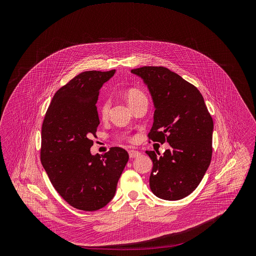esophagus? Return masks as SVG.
Returning a JSON list of instances; mask_svg holds the SVG:
<instances>
[{"mask_svg":"<svg viewBox=\"0 0 256 256\" xmlns=\"http://www.w3.org/2000/svg\"><path fill=\"white\" fill-rule=\"evenodd\" d=\"M129 156L130 158H137V156H139L141 154H140V152H138V150H130L129 152Z\"/></svg>","mask_w":256,"mask_h":256,"instance_id":"1","label":"esophagus"}]
</instances>
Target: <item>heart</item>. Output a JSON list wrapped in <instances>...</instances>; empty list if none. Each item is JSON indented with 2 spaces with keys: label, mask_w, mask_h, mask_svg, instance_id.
I'll use <instances>...</instances> for the list:
<instances>
[{
  "label": "heart",
  "mask_w": 256,
  "mask_h": 256,
  "mask_svg": "<svg viewBox=\"0 0 256 256\" xmlns=\"http://www.w3.org/2000/svg\"><path fill=\"white\" fill-rule=\"evenodd\" d=\"M126 98L127 102L130 104H132L133 102L141 100V98H146V96L144 94L143 92H141L138 88H129L126 92ZM110 108V100H104L98 106V114L102 118H106L108 115V111Z\"/></svg>",
  "instance_id": "b5f03b06"
}]
</instances>
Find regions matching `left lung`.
<instances>
[{
    "mask_svg": "<svg viewBox=\"0 0 256 256\" xmlns=\"http://www.w3.org/2000/svg\"><path fill=\"white\" fill-rule=\"evenodd\" d=\"M131 73L143 78L156 108L148 139L170 146L162 156L146 150L154 164L150 190L160 199H182L196 189L210 166L212 116L198 88L168 68L145 66Z\"/></svg>",
    "mask_w": 256,
    "mask_h": 256,
    "instance_id": "1",
    "label": "left lung"
}]
</instances>
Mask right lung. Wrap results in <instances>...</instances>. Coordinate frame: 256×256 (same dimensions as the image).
Wrapping results in <instances>:
<instances>
[{
	"label": "right lung",
	"mask_w": 256,
	"mask_h": 256,
	"mask_svg": "<svg viewBox=\"0 0 256 256\" xmlns=\"http://www.w3.org/2000/svg\"><path fill=\"white\" fill-rule=\"evenodd\" d=\"M114 73L76 76L56 92L42 123L41 164L60 196L82 211H96L110 203L129 160L119 146L102 156L90 154L100 124L96 106L100 90Z\"/></svg>",
	"instance_id": "obj_1"
}]
</instances>
